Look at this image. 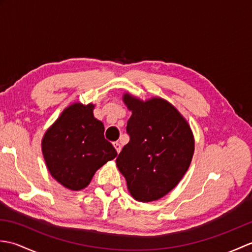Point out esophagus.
Returning <instances> with one entry per match:
<instances>
[{"mask_svg": "<svg viewBox=\"0 0 252 252\" xmlns=\"http://www.w3.org/2000/svg\"><path fill=\"white\" fill-rule=\"evenodd\" d=\"M114 147L116 148V151H117V153L119 154L120 153V151H121V145H120V143H118V142H115L114 143Z\"/></svg>", "mask_w": 252, "mask_h": 252, "instance_id": "34e87169", "label": "esophagus"}]
</instances>
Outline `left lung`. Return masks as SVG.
Here are the masks:
<instances>
[{"label": "left lung", "mask_w": 252, "mask_h": 252, "mask_svg": "<svg viewBox=\"0 0 252 252\" xmlns=\"http://www.w3.org/2000/svg\"><path fill=\"white\" fill-rule=\"evenodd\" d=\"M123 101L132 111L126 125L130 142L116 163L137 201L160 199L172 190L191 162L195 142L190 126L169 101H145L129 93Z\"/></svg>", "instance_id": "1"}]
</instances>
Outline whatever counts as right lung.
<instances>
[{
    "mask_svg": "<svg viewBox=\"0 0 252 252\" xmlns=\"http://www.w3.org/2000/svg\"><path fill=\"white\" fill-rule=\"evenodd\" d=\"M94 105L74 103L62 112L42 138V153L51 175L71 190L87 187L100 167L117 156L105 140Z\"/></svg>",
    "mask_w": 252,
    "mask_h": 252,
    "instance_id": "obj_1",
    "label": "right lung"
}]
</instances>
